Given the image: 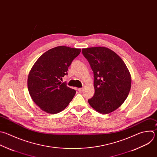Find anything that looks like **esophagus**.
I'll return each mask as SVG.
<instances>
[{"label":"esophagus","mask_w":157,"mask_h":157,"mask_svg":"<svg viewBox=\"0 0 157 157\" xmlns=\"http://www.w3.org/2000/svg\"><path fill=\"white\" fill-rule=\"evenodd\" d=\"M82 90H83V88H79L78 89V91L80 92H81L82 91Z\"/></svg>","instance_id":"obj_1"}]
</instances>
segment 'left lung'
Instances as JSON below:
<instances>
[{
	"label": "left lung",
	"mask_w": 157,
	"mask_h": 157,
	"mask_svg": "<svg viewBox=\"0 0 157 157\" xmlns=\"http://www.w3.org/2000/svg\"><path fill=\"white\" fill-rule=\"evenodd\" d=\"M94 73V96L90 105L99 113L107 114L120 107L128 96L131 78L123 60L113 50L104 47L82 49Z\"/></svg>",
	"instance_id": "left-lung-1"
}]
</instances>
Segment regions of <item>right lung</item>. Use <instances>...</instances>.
I'll list each match as a JSON object with an SVG mask.
<instances>
[{"label":"right lung","instance_id":"right-lung-1","mask_svg":"<svg viewBox=\"0 0 157 157\" xmlns=\"http://www.w3.org/2000/svg\"><path fill=\"white\" fill-rule=\"evenodd\" d=\"M80 52V48L56 47L45 52L34 64L28 87L32 99L43 111L58 113L72 100L76 90L60 81L68 75V67Z\"/></svg>","mask_w":157,"mask_h":157}]
</instances>
